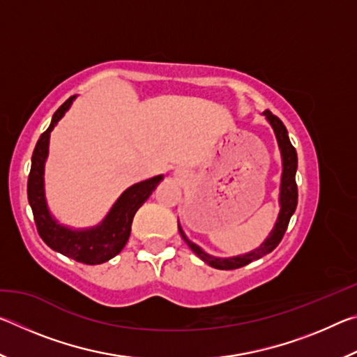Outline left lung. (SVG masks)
<instances>
[{"mask_svg":"<svg viewBox=\"0 0 357 357\" xmlns=\"http://www.w3.org/2000/svg\"><path fill=\"white\" fill-rule=\"evenodd\" d=\"M266 118L273 126V129L275 132L277 142H279V148L282 151V160H283V172H282V184H280V214L279 219H277V223L273 231H271L269 238L264 241L261 247H258L257 250H253L250 253H245V255H239V257H233V258H215L208 255L206 252H203L200 247L197 244L190 243L189 239L185 238V234L183 233V229L179 227V233L183 239L187 243V245L200 257L204 263L213 266L215 269H223V271H231V269H238L243 268V266L249 264L255 259H259L268 253L273 252L285 234L289 219H291L293 213L296 211V206H298V184H296V168H298V154H296V149L289 142L288 138V132L285 124L275 116V114L271 113L269 110L264 112Z\"/></svg>","mask_w":357,"mask_h":357,"instance_id":"obj_1","label":"left lung"}]
</instances>
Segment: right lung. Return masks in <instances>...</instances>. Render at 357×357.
I'll list each match as a JSON object with an SVG mask.
<instances>
[{"mask_svg": "<svg viewBox=\"0 0 357 357\" xmlns=\"http://www.w3.org/2000/svg\"><path fill=\"white\" fill-rule=\"evenodd\" d=\"M72 100L74 98H69L58 108L53 114L48 129L36 143L31 159V172L28 176V202L31 204L39 236L50 249L63 253V255L75 259L78 263L100 264L123 250L130 236V225L135 213L148 200L162 176H154L129 187L118 198V202L114 203V206L99 227L84 229V231H72L69 228L58 225L47 209L44 197V164L48 154L50 132L58 121L63 118Z\"/></svg>", "mask_w": 357, "mask_h": 357, "instance_id": "1", "label": "right lung"}]
</instances>
